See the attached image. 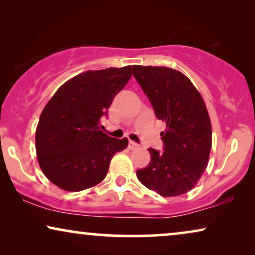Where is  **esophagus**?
<instances>
[{
	"instance_id": "34e87169",
	"label": "esophagus",
	"mask_w": 255,
	"mask_h": 255,
	"mask_svg": "<svg viewBox=\"0 0 255 255\" xmlns=\"http://www.w3.org/2000/svg\"><path fill=\"white\" fill-rule=\"evenodd\" d=\"M128 148H130V149H137V148H139V145L137 144V142L130 140V142H128Z\"/></svg>"
}]
</instances>
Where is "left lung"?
<instances>
[{"instance_id": "obj_1", "label": "left lung", "mask_w": 255, "mask_h": 255, "mask_svg": "<svg viewBox=\"0 0 255 255\" xmlns=\"http://www.w3.org/2000/svg\"><path fill=\"white\" fill-rule=\"evenodd\" d=\"M134 79L151 102L161 132L163 151L148 148L151 161L137 170L148 189L165 197L179 196L195 187L208 166L212 132L201 94L176 69L132 66Z\"/></svg>"}]
</instances>
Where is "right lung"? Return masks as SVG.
<instances>
[{"label": "right lung", "mask_w": 255, "mask_h": 255, "mask_svg": "<svg viewBox=\"0 0 255 255\" xmlns=\"http://www.w3.org/2000/svg\"><path fill=\"white\" fill-rule=\"evenodd\" d=\"M132 75L131 66L87 71L59 88L45 106L36 130L38 162L45 176L61 189L81 191L107 176L115 153L128 138L100 130L115 96Z\"/></svg>", "instance_id": "obj_1"}]
</instances>
